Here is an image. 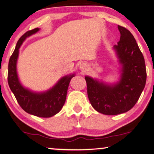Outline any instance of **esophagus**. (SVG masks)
Instances as JSON below:
<instances>
[{
    "instance_id": "34e87169",
    "label": "esophagus",
    "mask_w": 154,
    "mask_h": 154,
    "mask_svg": "<svg viewBox=\"0 0 154 154\" xmlns=\"http://www.w3.org/2000/svg\"><path fill=\"white\" fill-rule=\"evenodd\" d=\"M79 69L82 70V71H88V64L85 63V62H83V63H82L80 64Z\"/></svg>"
}]
</instances>
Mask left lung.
<instances>
[{"instance_id":"left-lung-1","label":"left lung","mask_w":154,"mask_h":154,"mask_svg":"<svg viewBox=\"0 0 154 154\" xmlns=\"http://www.w3.org/2000/svg\"><path fill=\"white\" fill-rule=\"evenodd\" d=\"M120 40L113 48L122 64L120 80L109 85L85 76L88 96L93 108L99 113L116 116L135 105L144 89L147 72L144 57L133 35L126 28L118 26Z\"/></svg>"}]
</instances>
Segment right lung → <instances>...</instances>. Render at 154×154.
Wrapping results in <instances>:
<instances>
[{"instance_id": "right-lung-1", "label": "right lung", "mask_w": 154, "mask_h": 154, "mask_svg": "<svg viewBox=\"0 0 154 154\" xmlns=\"http://www.w3.org/2000/svg\"><path fill=\"white\" fill-rule=\"evenodd\" d=\"M38 30L39 28H36L27 31L18 40L9 59L7 79L10 89L23 110L37 117L50 118L58 113L64 105L69 83L75 75L61 78L53 88L44 92H34L22 86L18 79L16 68L19 49L26 38Z\"/></svg>"}]
</instances>
